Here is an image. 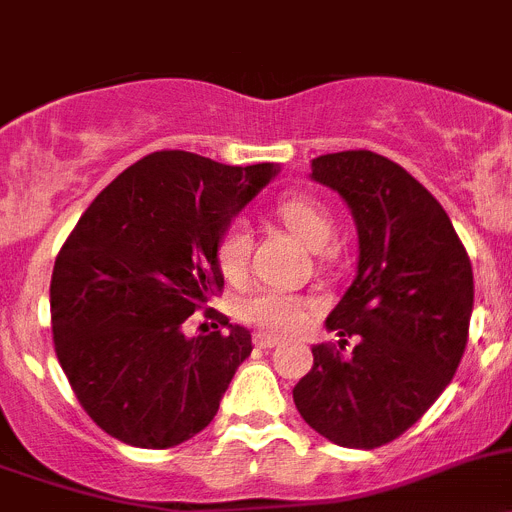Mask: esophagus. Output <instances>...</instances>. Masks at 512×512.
Segmentation results:
<instances>
[{
	"instance_id": "obj_1",
	"label": "esophagus",
	"mask_w": 512,
	"mask_h": 512,
	"mask_svg": "<svg viewBox=\"0 0 512 512\" xmlns=\"http://www.w3.org/2000/svg\"><path fill=\"white\" fill-rule=\"evenodd\" d=\"M253 344H256V347L259 349H274L276 344H279V339L276 337H271V334H253Z\"/></svg>"
}]
</instances>
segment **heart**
Listing matches in <instances>:
<instances>
[{"label": "heart", "instance_id": "1", "mask_svg": "<svg viewBox=\"0 0 512 512\" xmlns=\"http://www.w3.org/2000/svg\"><path fill=\"white\" fill-rule=\"evenodd\" d=\"M281 221L311 248H321L329 243L334 233V221L319 201L309 196H291L276 206ZM251 228L246 221H233L223 231L218 241V266L228 279H238L246 274L251 261ZM309 301L294 291L284 289H259L241 301V316L261 332L289 334L299 329L306 319Z\"/></svg>", "mask_w": 512, "mask_h": 512}]
</instances>
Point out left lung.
Segmentation results:
<instances>
[{
    "instance_id": "left-lung-1",
    "label": "left lung",
    "mask_w": 512,
    "mask_h": 512,
    "mask_svg": "<svg viewBox=\"0 0 512 512\" xmlns=\"http://www.w3.org/2000/svg\"><path fill=\"white\" fill-rule=\"evenodd\" d=\"M311 178L337 191L357 223V279L326 329L358 344L352 358L316 344L294 405L334 445L374 450L410 430L457 372L475 296L472 266L445 208L384 155H319Z\"/></svg>"
}]
</instances>
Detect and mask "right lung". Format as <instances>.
Returning <instances> with one entry per match:
<instances>
[{
  "mask_svg": "<svg viewBox=\"0 0 512 512\" xmlns=\"http://www.w3.org/2000/svg\"><path fill=\"white\" fill-rule=\"evenodd\" d=\"M276 165H223L186 150L145 155L87 206L60 248L50 309L55 352L82 410L115 440L165 450L211 425L251 332L207 309L223 289L218 241Z\"/></svg>",
  "mask_w": 512,
  "mask_h": 512,
  "instance_id": "right-lung-1",
  "label": "right lung"
}]
</instances>
